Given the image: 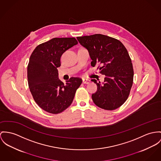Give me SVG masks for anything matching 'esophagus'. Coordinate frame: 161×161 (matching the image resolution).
<instances>
[{"label": "esophagus", "mask_w": 161, "mask_h": 161, "mask_svg": "<svg viewBox=\"0 0 161 161\" xmlns=\"http://www.w3.org/2000/svg\"><path fill=\"white\" fill-rule=\"evenodd\" d=\"M90 82H91V80H89L85 79V78H83V83L84 84H89Z\"/></svg>", "instance_id": "34e87169"}]
</instances>
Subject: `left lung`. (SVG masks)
Returning <instances> with one entry per match:
<instances>
[{"mask_svg": "<svg viewBox=\"0 0 161 161\" xmlns=\"http://www.w3.org/2000/svg\"><path fill=\"white\" fill-rule=\"evenodd\" d=\"M89 52L91 65L98 66L105 75L101 83L92 80L97 91L92 94L94 103L100 108L113 110L127 99L133 83L134 70L130 56L123 44L117 39L102 34L76 37Z\"/></svg>", "mask_w": 161, "mask_h": 161, "instance_id": "obj_1", "label": "left lung"}]
</instances>
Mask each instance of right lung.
I'll return each instance as SVG.
<instances>
[{"label": "right lung", "mask_w": 161, "mask_h": 161, "mask_svg": "<svg viewBox=\"0 0 161 161\" xmlns=\"http://www.w3.org/2000/svg\"><path fill=\"white\" fill-rule=\"evenodd\" d=\"M77 44L74 37L54 38L38 45L30 57L28 85L34 100L45 111L58 114L67 108L82 83L81 78L72 77L64 84L57 69L62 54Z\"/></svg>", "instance_id": "right-lung-1"}]
</instances>
